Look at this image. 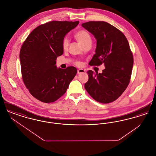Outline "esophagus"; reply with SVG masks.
<instances>
[{
    "label": "esophagus",
    "instance_id": "34e87169",
    "mask_svg": "<svg viewBox=\"0 0 156 156\" xmlns=\"http://www.w3.org/2000/svg\"><path fill=\"white\" fill-rule=\"evenodd\" d=\"M85 73V70H84L83 69H78V71H77L78 74H82V73Z\"/></svg>",
    "mask_w": 156,
    "mask_h": 156
}]
</instances>
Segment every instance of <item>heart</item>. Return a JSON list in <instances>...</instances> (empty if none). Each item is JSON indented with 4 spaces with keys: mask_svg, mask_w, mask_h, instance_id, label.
<instances>
[{
    "mask_svg": "<svg viewBox=\"0 0 156 156\" xmlns=\"http://www.w3.org/2000/svg\"><path fill=\"white\" fill-rule=\"evenodd\" d=\"M75 38L76 39V40L84 47L87 45H91L92 43V38L90 37V35L89 33L85 30H80L78 31L75 34ZM69 39L67 37H65L62 42V47L63 50H66L69 46ZM76 65L79 66L81 64V63L78 61L75 62V63Z\"/></svg>",
    "mask_w": 156,
    "mask_h": 156,
    "instance_id": "obj_1",
    "label": "heart"
}]
</instances>
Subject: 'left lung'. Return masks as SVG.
Returning a JSON list of instances; mask_svg holds the SVG:
<instances>
[{"instance_id":"8db88e82","label":"left lung","mask_w":156,"mask_h":156,"mask_svg":"<svg viewBox=\"0 0 156 156\" xmlns=\"http://www.w3.org/2000/svg\"><path fill=\"white\" fill-rule=\"evenodd\" d=\"M82 26L97 40L95 54L89 65L104 63L105 67L101 74L87 72L89 79L85 88L97 102L111 103L123 93L130 81L133 56L129 42L121 31L108 23L91 21Z\"/></svg>"}]
</instances>
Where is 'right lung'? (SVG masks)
Here are the masks:
<instances>
[{"label": "right lung", "instance_id": "1", "mask_svg": "<svg viewBox=\"0 0 156 156\" xmlns=\"http://www.w3.org/2000/svg\"><path fill=\"white\" fill-rule=\"evenodd\" d=\"M79 22L52 21L38 26L23 43L20 60L23 81L32 96L51 103L62 97L76 74L74 67L57 68L56 58L63 54L62 42Z\"/></svg>", "mask_w": 156, "mask_h": 156}]
</instances>
